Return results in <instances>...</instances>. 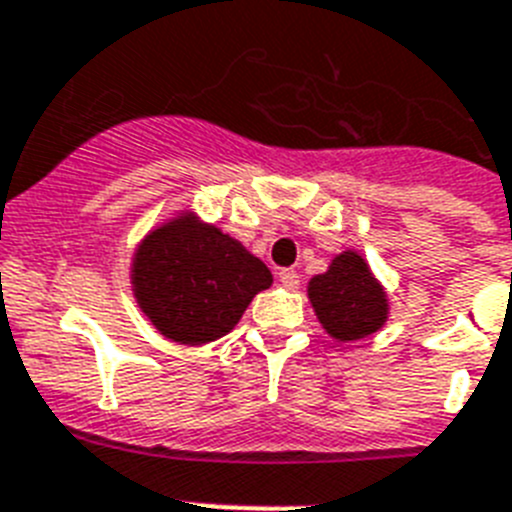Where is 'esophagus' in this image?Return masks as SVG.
Masks as SVG:
<instances>
[{"mask_svg": "<svg viewBox=\"0 0 512 512\" xmlns=\"http://www.w3.org/2000/svg\"><path fill=\"white\" fill-rule=\"evenodd\" d=\"M277 277H279V282H282V285L287 287V290H295V287L300 285L298 272H292V269H279Z\"/></svg>", "mask_w": 512, "mask_h": 512, "instance_id": "esophagus-1", "label": "esophagus"}]
</instances>
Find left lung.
<instances>
[{"mask_svg":"<svg viewBox=\"0 0 512 512\" xmlns=\"http://www.w3.org/2000/svg\"><path fill=\"white\" fill-rule=\"evenodd\" d=\"M308 300L323 331L336 342H357L388 321V292L357 251H342L308 282Z\"/></svg>","mask_w":512,"mask_h":512,"instance_id":"1","label":"left lung"}]
</instances>
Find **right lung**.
<instances>
[{
	"label": "right lung",
	"mask_w": 512,
	"mask_h": 512,
	"mask_svg": "<svg viewBox=\"0 0 512 512\" xmlns=\"http://www.w3.org/2000/svg\"><path fill=\"white\" fill-rule=\"evenodd\" d=\"M129 277L152 326L186 347L230 334L251 300L274 282L259 256L191 209L139 240Z\"/></svg>",
	"instance_id": "right-lung-1"
}]
</instances>
